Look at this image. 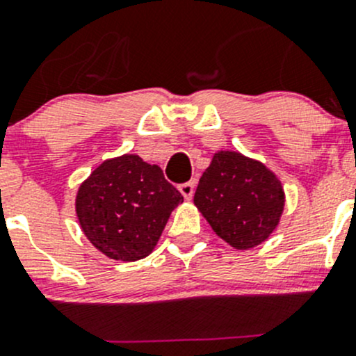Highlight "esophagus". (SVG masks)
<instances>
[{"label":"esophagus","instance_id":"1","mask_svg":"<svg viewBox=\"0 0 356 356\" xmlns=\"http://www.w3.org/2000/svg\"><path fill=\"white\" fill-rule=\"evenodd\" d=\"M195 188H196V182L189 181L186 182V184L179 186V191H181V195L184 196V200H191L193 195H195Z\"/></svg>","mask_w":356,"mask_h":356}]
</instances>
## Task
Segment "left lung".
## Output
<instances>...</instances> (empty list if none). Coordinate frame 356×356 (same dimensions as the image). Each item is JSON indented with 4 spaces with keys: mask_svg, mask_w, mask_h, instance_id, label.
Masks as SVG:
<instances>
[{
    "mask_svg": "<svg viewBox=\"0 0 356 356\" xmlns=\"http://www.w3.org/2000/svg\"><path fill=\"white\" fill-rule=\"evenodd\" d=\"M195 204L218 238L236 250H250L275 231L286 195L267 165L220 149L201 175Z\"/></svg>",
    "mask_w": 356,
    "mask_h": 356,
    "instance_id": "obj_1",
    "label": "left lung"
}]
</instances>
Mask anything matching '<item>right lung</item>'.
Masks as SVG:
<instances>
[{
	"mask_svg": "<svg viewBox=\"0 0 356 356\" xmlns=\"http://www.w3.org/2000/svg\"><path fill=\"white\" fill-rule=\"evenodd\" d=\"M182 201L158 165L125 153L99 163L79 186L75 213L96 250L111 260L136 261L155 250Z\"/></svg>",
	"mask_w": 356,
	"mask_h": 356,
	"instance_id": "add662e5",
	"label": "right lung"
}]
</instances>
